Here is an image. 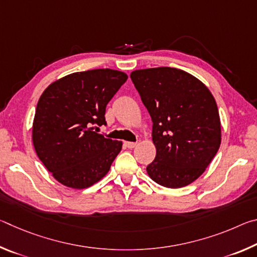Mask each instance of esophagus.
Here are the masks:
<instances>
[{
  "label": "esophagus",
  "mask_w": 257,
  "mask_h": 257,
  "mask_svg": "<svg viewBox=\"0 0 257 257\" xmlns=\"http://www.w3.org/2000/svg\"><path fill=\"white\" fill-rule=\"evenodd\" d=\"M124 145H125V147H128V149L132 150V149H134V147L136 146L137 144H136V143H134V142H124Z\"/></svg>",
  "instance_id": "esophagus-1"
}]
</instances>
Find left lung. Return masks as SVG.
I'll list each match as a JSON object with an SVG mask.
<instances>
[{
  "mask_svg": "<svg viewBox=\"0 0 257 257\" xmlns=\"http://www.w3.org/2000/svg\"><path fill=\"white\" fill-rule=\"evenodd\" d=\"M130 78L153 122L156 156L147 173L168 188L189 185L205 171L221 144L214 97L202 81L180 69H143Z\"/></svg>",
  "mask_w": 257,
  "mask_h": 257,
  "instance_id": "left-lung-1",
  "label": "left lung"
}]
</instances>
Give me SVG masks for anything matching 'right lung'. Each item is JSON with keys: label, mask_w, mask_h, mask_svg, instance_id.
Instances as JSON below:
<instances>
[{"label": "right lung", "mask_w": 257, "mask_h": 257, "mask_svg": "<svg viewBox=\"0 0 257 257\" xmlns=\"http://www.w3.org/2000/svg\"><path fill=\"white\" fill-rule=\"evenodd\" d=\"M128 76L112 69L75 72L51 84L37 103L33 143L56 180L81 189L106 175L122 143L98 134L107 103Z\"/></svg>", "instance_id": "add662e5"}]
</instances>
